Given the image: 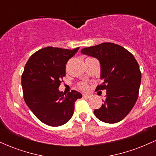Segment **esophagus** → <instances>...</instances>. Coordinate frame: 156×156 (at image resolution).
<instances>
[{"label": "esophagus", "instance_id": "obj_1", "mask_svg": "<svg viewBox=\"0 0 156 156\" xmlns=\"http://www.w3.org/2000/svg\"><path fill=\"white\" fill-rule=\"evenodd\" d=\"M91 96L90 94H83V98H86V99H89V98H91Z\"/></svg>", "mask_w": 156, "mask_h": 156}]
</instances>
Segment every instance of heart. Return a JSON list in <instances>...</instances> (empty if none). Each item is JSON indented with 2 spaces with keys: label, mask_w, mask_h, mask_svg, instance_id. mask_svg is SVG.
Returning <instances> with one entry per match:
<instances>
[{
  "label": "heart",
  "mask_w": 156,
  "mask_h": 156,
  "mask_svg": "<svg viewBox=\"0 0 156 156\" xmlns=\"http://www.w3.org/2000/svg\"><path fill=\"white\" fill-rule=\"evenodd\" d=\"M79 88L82 90H87L88 89V85L86 83H81L79 84Z\"/></svg>",
  "instance_id": "1"
}]
</instances>
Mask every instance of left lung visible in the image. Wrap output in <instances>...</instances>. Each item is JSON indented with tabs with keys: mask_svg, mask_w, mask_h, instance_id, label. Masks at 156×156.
Listing matches in <instances>:
<instances>
[{
	"mask_svg": "<svg viewBox=\"0 0 156 156\" xmlns=\"http://www.w3.org/2000/svg\"><path fill=\"white\" fill-rule=\"evenodd\" d=\"M80 52L99 61L103 82L96 89L106 90L104 103L94 111V115L103 122L121 121L133 108L139 95L141 75L136 60L125 48L111 42L85 48Z\"/></svg>",
	"mask_w": 156,
	"mask_h": 156,
	"instance_id": "8db88e82",
	"label": "left lung"
}]
</instances>
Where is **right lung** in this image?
I'll return each mask as SVG.
<instances>
[{
    "label": "right lung",
    "mask_w": 156,
    "mask_h": 156,
    "mask_svg": "<svg viewBox=\"0 0 156 156\" xmlns=\"http://www.w3.org/2000/svg\"><path fill=\"white\" fill-rule=\"evenodd\" d=\"M78 49L42 48L30 57L24 67L21 79L24 101L36 117L50 126L67 123L74 113L75 102L82 98L76 90L67 94L58 90L66 64Z\"/></svg>",
    "instance_id": "add662e5"
}]
</instances>
